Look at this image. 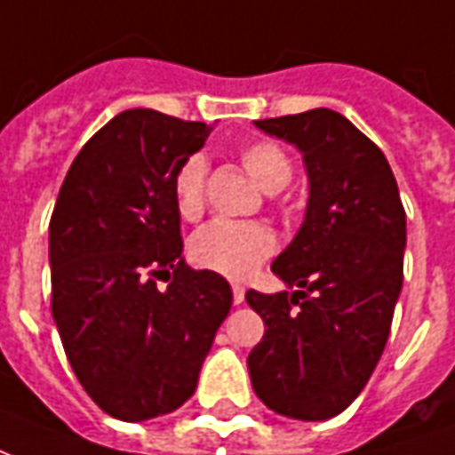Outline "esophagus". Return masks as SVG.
Here are the masks:
<instances>
[{
  "mask_svg": "<svg viewBox=\"0 0 455 455\" xmlns=\"http://www.w3.org/2000/svg\"><path fill=\"white\" fill-rule=\"evenodd\" d=\"M231 292H234V305H241V302L246 299V290L241 285H236V283L231 285Z\"/></svg>",
  "mask_w": 455,
  "mask_h": 455,
  "instance_id": "34e87169",
  "label": "esophagus"
}]
</instances>
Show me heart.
<instances>
[{
    "label": "heart",
    "instance_id": "heart-1",
    "mask_svg": "<svg viewBox=\"0 0 455 455\" xmlns=\"http://www.w3.org/2000/svg\"><path fill=\"white\" fill-rule=\"evenodd\" d=\"M241 165L266 192H277L292 180V160L275 140H251L238 150ZM207 160L189 156L172 178V199L182 219H197L204 209ZM277 251L273 228L258 221H214L199 228L189 241V258L195 266L217 275L243 280Z\"/></svg>",
    "mask_w": 455,
    "mask_h": 455
}]
</instances>
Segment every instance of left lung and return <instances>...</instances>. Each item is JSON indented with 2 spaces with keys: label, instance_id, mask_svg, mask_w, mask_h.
Returning <instances> with one entry per match:
<instances>
[{
  "label": "left lung",
  "instance_id": "obj_1",
  "mask_svg": "<svg viewBox=\"0 0 455 455\" xmlns=\"http://www.w3.org/2000/svg\"><path fill=\"white\" fill-rule=\"evenodd\" d=\"M256 126L302 150L309 204L295 241L270 266L299 290L246 292L266 324L248 371L266 407L322 421L361 395L385 351L402 290L404 207L382 150L339 112Z\"/></svg>",
  "mask_w": 455,
  "mask_h": 455
}]
</instances>
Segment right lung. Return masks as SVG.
<instances>
[{"instance_id": "obj_1", "label": "right lung", "mask_w": 455, "mask_h": 455, "mask_svg": "<svg viewBox=\"0 0 455 455\" xmlns=\"http://www.w3.org/2000/svg\"><path fill=\"white\" fill-rule=\"evenodd\" d=\"M209 131L153 109L121 112L84 143L55 202V326L84 392L116 419L185 404L231 309L227 280L185 263L172 199L175 172Z\"/></svg>"}]
</instances>
